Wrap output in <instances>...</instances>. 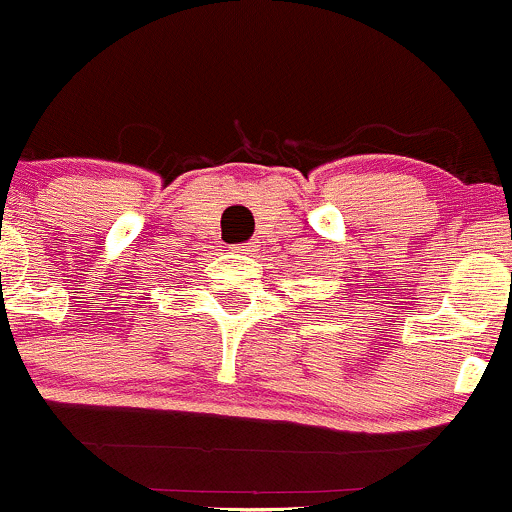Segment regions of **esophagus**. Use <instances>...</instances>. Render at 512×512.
<instances>
[{
	"label": "esophagus",
	"instance_id": "obj_1",
	"mask_svg": "<svg viewBox=\"0 0 512 512\" xmlns=\"http://www.w3.org/2000/svg\"><path fill=\"white\" fill-rule=\"evenodd\" d=\"M234 251H236V254H249V251H251V246H246V244H239V246H234Z\"/></svg>",
	"mask_w": 512,
	"mask_h": 512
}]
</instances>
